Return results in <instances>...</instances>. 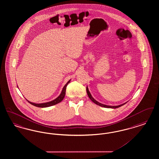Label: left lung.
<instances>
[{
	"label": "left lung",
	"mask_w": 159,
	"mask_h": 159,
	"mask_svg": "<svg viewBox=\"0 0 159 159\" xmlns=\"http://www.w3.org/2000/svg\"><path fill=\"white\" fill-rule=\"evenodd\" d=\"M86 92H87V93H88V95L89 98H90V99H91V101H92L93 102H94L95 104H96L98 105V106H101V107H102L109 108H119V107H121V106H123L124 104H125L127 102H125V103H124V104H122L119 105V106H107V105H105V104H101V103L99 102L98 101H97V100H95V99L93 98L92 97V96L90 92L89 91V89H88V86L86 87Z\"/></svg>",
	"instance_id": "obj_1"
}]
</instances>
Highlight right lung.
Segmentation results:
<instances>
[{
    "label": "right lung",
    "instance_id": "obj_1",
    "mask_svg": "<svg viewBox=\"0 0 159 159\" xmlns=\"http://www.w3.org/2000/svg\"><path fill=\"white\" fill-rule=\"evenodd\" d=\"M70 81H71V79L69 80L68 82H67V83H66V84L64 85V86L63 87V88H62V91H61V92L60 95L57 98H56L55 99H53V100L51 101L47 102H44V103L37 104V103H34V102H30V101H29V100H27V99H26V100H27L30 104H31V105L36 106V107H38L45 108V107H48L54 106V105H55V104H57L60 102L61 101H62V99L64 98L65 95H66V91L67 86L68 85V83L70 82ZM17 87H18V86H17Z\"/></svg>",
    "mask_w": 159,
    "mask_h": 159
}]
</instances>
